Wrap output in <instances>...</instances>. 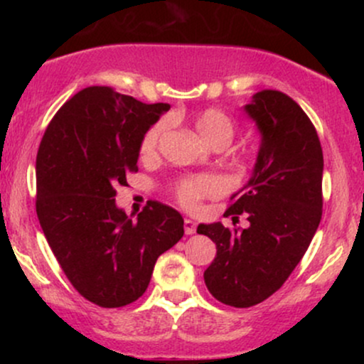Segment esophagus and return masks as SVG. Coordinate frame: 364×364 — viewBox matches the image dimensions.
Here are the masks:
<instances>
[{
    "mask_svg": "<svg viewBox=\"0 0 364 364\" xmlns=\"http://www.w3.org/2000/svg\"><path fill=\"white\" fill-rule=\"evenodd\" d=\"M185 232L186 235H193V232L196 231V224L193 223V220H190V219H185Z\"/></svg>",
    "mask_w": 364,
    "mask_h": 364,
    "instance_id": "esophagus-1",
    "label": "esophagus"
}]
</instances>
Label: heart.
Listing matches in <instances>:
<instances>
[{"mask_svg":"<svg viewBox=\"0 0 364 364\" xmlns=\"http://www.w3.org/2000/svg\"><path fill=\"white\" fill-rule=\"evenodd\" d=\"M196 132L200 133L207 144L212 147H225L232 140L236 133V123L228 112L219 107H207L196 112L193 118ZM168 123L166 119H159L152 127H149L140 140V156L150 159L156 156L159 141L164 135ZM223 191V181L214 174H198V176H186L179 179L173 186V193L185 208H196L205 198H212Z\"/></svg>","mask_w":364,"mask_h":364,"instance_id":"heart-1","label":"heart"}]
</instances>
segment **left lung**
<instances>
[{"label": "left lung", "instance_id": "8db88e82", "mask_svg": "<svg viewBox=\"0 0 364 364\" xmlns=\"http://www.w3.org/2000/svg\"><path fill=\"white\" fill-rule=\"evenodd\" d=\"M245 111L257 121L262 145L253 176L224 215L246 214L250 228L196 229L217 246L203 274L207 289L235 308L255 306L281 289L306 253L323 207V154L306 112L279 90L257 92Z\"/></svg>", "mask_w": 364, "mask_h": 364}]
</instances>
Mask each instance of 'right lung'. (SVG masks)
Wrapping results in <instances>:
<instances>
[{"label": "right lung", "instance_id": "add662e5", "mask_svg": "<svg viewBox=\"0 0 364 364\" xmlns=\"http://www.w3.org/2000/svg\"><path fill=\"white\" fill-rule=\"evenodd\" d=\"M169 104L87 87L46 128L36 159V210L68 281L102 308L136 301L154 265L185 235L173 207L150 200L136 220L116 207V186L136 173L140 140Z\"/></svg>", "mask_w": 364, "mask_h": 364}]
</instances>
